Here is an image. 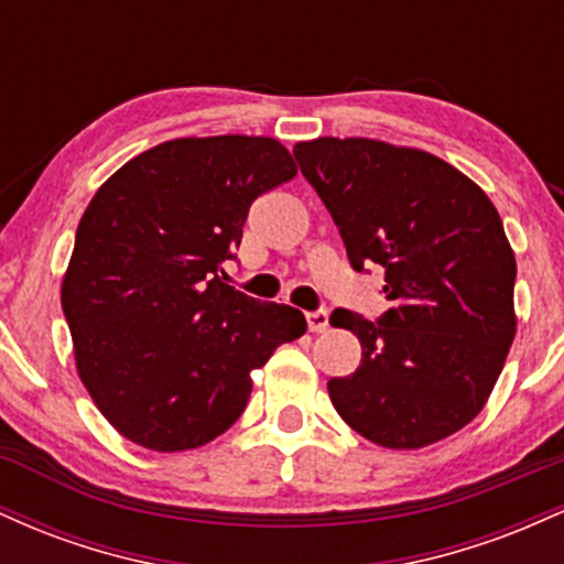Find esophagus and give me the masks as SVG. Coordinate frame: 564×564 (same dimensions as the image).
Here are the masks:
<instances>
[{
    "instance_id": "esophagus-1",
    "label": "esophagus",
    "mask_w": 564,
    "mask_h": 564,
    "mask_svg": "<svg viewBox=\"0 0 564 564\" xmlns=\"http://www.w3.org/2000/svg\"><path fill=\"white\" fill-rule=\"evenodd\" d=\"M307 326H310V332H315V334H321V332H326L328 328V310H313V313H307Z\"/></svg>"
}]
</instances>
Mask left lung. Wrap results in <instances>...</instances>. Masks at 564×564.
<instances>
[{"mask_svg":"<svg viewBox=\"0 0 564 564\" xmlns=\"http://www.w3.org/2000/svg\"><path fill=\"white\" fill-rule=\"evenodd\" d=\"M345 241L352 270H384L377 323L358 334V371L328 381L339 416L384 448H424L482 411L514 339L517 262L490 198L443 159L366 138L294 145Z\"/></svg>","mask_w":564,"mask_h":564,"instance_id":"left-lung-1","label":"left lung"}]
</instances>
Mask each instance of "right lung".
<instances>
[{
    "label": "right lung",
    "mask_w": 564,
    "mask_h": 564,
    "mask_svg": "<svg viewBox=\"0 0 564 564\" xmlns=\"http://www.w3.org/2000/svg\"><path fill=\"white\" fill-rule=\"evenodd\" d=\"M294 174L273 138H185L127 161L89 200L63 315L84 387L127 440L172 453L223 435L249 373L304 334L300 310L251 300L223 270L249 206Z\"/></svg>",
    "instance_id": "obj_1"
}]
</instances>
